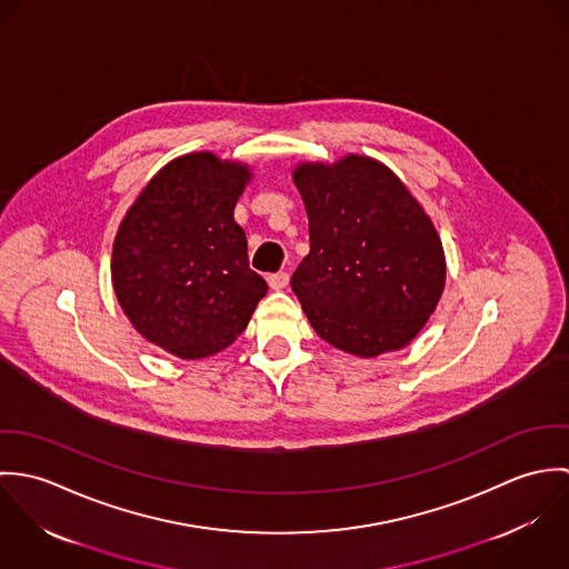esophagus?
Masks as SVG:
<instances>
[{"instance_id":"obj_1","label":"esophagus","mask_w":569,"mask_h":569,"mask_svg":"<svg viewBox=\"0 0 569 569\" xmlns=\"http://www.w3.org/2000/svg\"><path fill=\"white\" fill-rule=\"evenodd\" d=\"M267 282H269V287H271L273 291H280V289H284V287L289 284V273H287V271L269 273V276H267Z\"/></svg>"}]
</instances>
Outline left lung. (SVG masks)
Here are the masks:
<instances>
[{"label":"left lung","instance_id":"left-lung-1","mask_svg":"<svg viewBox=\"0 0 569 569\" xmlns=\"http://www.w3.org/2000/svg\"><path fill=\"white\" fill-rule=\"evenodd\" d=\"M311 251L291 289L313 330L355 357L395 352L436 311L447 278L438 230L388 166L368 156L300 162Z\"/></svg>","mask_w":569,"mask_h":569}]
</instances>
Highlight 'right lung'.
<instances>
[{"instance_id":"obj_1","label":"right lung","mask_w":569,"mask_h":569,"mask_svg":"<svg viewBox=\"0 0 569 569\" xmlns=\"http://www.w3.org/2000/svg\"><path fill=\"white\" fill-rule=\"evenodd\" d=\"M251 177L249 163L186 153L151 177L118 226L116 298L147 341L179 359H206L234 343L267 293L234 221Z\"/></svg>"}]
</instances>
